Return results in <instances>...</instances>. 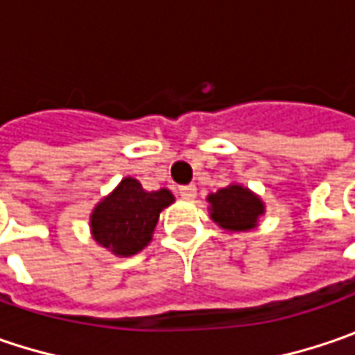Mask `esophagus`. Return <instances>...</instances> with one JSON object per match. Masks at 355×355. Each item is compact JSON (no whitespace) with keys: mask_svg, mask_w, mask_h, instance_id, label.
Wrapping results in <instances>:
<instances>
[{"mask_svg":"<svg viewBox=\"0 0 355 355\" xmlns=\"http://www.w3.org/2000/svg\"><path fill=\"white\" fill-rule=\"evenodd\" d=\"M178 194L184 198V200H193L196 196V187L194 184H187V187H178Z\"/></svg>","mask_w":355,"mask_h":355,"instance_id":"obj_1","label":"esophagus"}]
</instances>
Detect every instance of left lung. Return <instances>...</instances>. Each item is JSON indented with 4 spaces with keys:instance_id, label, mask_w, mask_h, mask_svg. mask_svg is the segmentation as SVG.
Instances as JSON below:
<instances>
[{
    "instance_id": "8db88e82",
    "label": "left lung",
    "mask_w": 355,
    "mask_h": 355,
    "mask_svg": "<svg viewBox=\"0 0 355 355\" xmlns=\"http://www.w3.org/2000/svg\"><path fill=\"white\" fill-rule=\"evenodd\" d=\"M208 202L212 220L234 232L254 228L258 216L264 212L262 200L239 184H230L226 189H220L218 193L210 194Z\"/></svg>"
}]
</instances>
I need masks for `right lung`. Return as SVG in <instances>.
Returning <instances> with one entry per match:
<instances>
[{"instance_id":"obj_1","label":"right lung","mask_w":355,"mask_h":355,"mask_svg":"<svg viewBox=\"0 0 355 355\" xmlns=\"http://www.w3.org/2000/svg\"><path fill=\"white\" fill-rule=\"evenodd\" d=\"M173 200L164 189L147 193L139 180L123 178L91 214L93 239L119 256L137 254L148 244L161 210Z\"/></svg>"}]
</instances>
